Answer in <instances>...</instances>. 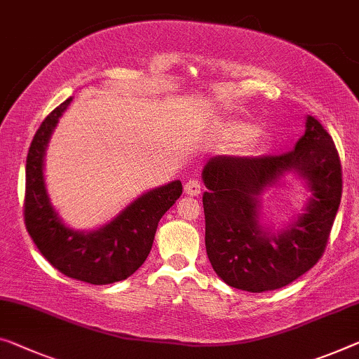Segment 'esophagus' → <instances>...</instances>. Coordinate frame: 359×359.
I'll return each mask as SVG.
<instances>
[{"label":"esophagus","mask_w":359,"mask_h":359,"mask_svg":"<svg viewBox=\"0 0 359 359\" xmlns=\"http://www.w3.org/2000/svg\"><path fill=\"white\" fill-rule=\"evenodd\" d=\"M201 191H202V186L197 180H189L184 184V192L191 197H197L198 194H201Z\"/></svg>","instance_id":"1"}]
</instances>
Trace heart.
<instances>
[{
	"label": "heart",
	"instance_id": "1",
	"mask_svg": "<svg viewBox=\"0 0 359 359\" xmlns=\"http://www.w3.org/2000/svg\"><path fill=\"white\" fill-rule=\"evenodd\" d=\"M262 135V126L245 118L218 120L212 130V137L215 141L222 142V144L239 146V149L244 154H253L260 151V147L255 144L253 140H257Z\"/></svg>",
	"mask_w": 359,
	"mask_h": 359
}]
</instances>
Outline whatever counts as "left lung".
<instances>
[{
  "label": "left lung",
  "instance_id": "1",
  "mask_svg": "<svg viewBox=\"0 0 359 359\" xmlns=\"http://www.w3.org/2000/svg\"><path fill=\"white\" fill-rule=\"evenodd\" d=\"M287 172L306 181V212L276 233L259 223V197ZM202 180L205 249L215 273L231 287L266 292L284 287L318 263L341 197V165L332 137L308 115L294 151L283 156H217Z\"/></svg>",
  "mask_w": 359,
  "mask_h": 359
}]
</instances>
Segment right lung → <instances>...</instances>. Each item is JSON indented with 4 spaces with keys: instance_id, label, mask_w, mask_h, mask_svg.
Segmentation results:
<instances>
[{
    "instance_id": "1",
    "label": "right lung",
    "mask_w": 359,
    "mask_h": 359,
    "mask_svg": "<svg viewBox=\"0 0 359 359\" xmlns=\"http://www.w3.org/2000/svg\"><path fill=\"white\" fill-rule=\"evenodd\" d=\"M70 101L72 97L43 120L27 154L25 228L41 255L67 278L95 285L118 283L146 262L158 222L178 201L183 186L176 180L144 192L112 222L90 233L67 228L49 202L43 162L49 137Z\"/></svg>"
}]
</instances>
